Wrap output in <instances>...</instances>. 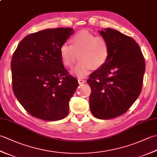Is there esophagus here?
<instances>
[{"label":"esophagus","instance_id":"esophagus-1","mask_svg":"<svg viewBox=\"0 0 157 157\" xmlns=\"http://www.w3.org/2000/svg\"><path fill=\"white\" fill-rule=\"evenodd\" d=\"M78 82H79V84H83V83H85L86 81L85 80V79H81V78H79L78 79Z\"/></svg>","mask_w":157,"mask_h":157}]
</instances>
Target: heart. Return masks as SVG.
I'll return each mask as SVG.
<instances>
[{
	"instance_id": "1",
	"label": "heart",
	"mask_w": 157,
	"mask_h": 157,
	"mask_svg": "<svg viewBox=\"0 0 157 157\" xmlns=\"http://www.w3.org/2000/svg\"><path fill=\"white\" fill-rule=\"evenodd\" d=\"M71 42V45L63 43L60 47V55L63 64L68 68L72 67L78 56L80 61L75 73L79 78L87 75L91 68H101L107 61L110 47L107 40L103 36H96L89 31L82 30L73 36Z\"/></svg>"
}]
</instances>
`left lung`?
<instances>
[{
	"mask_svg": "<svg viewBox=\"0 0 157 157\" xmlns=\"http://www.w3.org/2000/svg\"><path fill=\"white\" fill-rule=\"evenodd\" d=\"M100 33L109 44L107 61L90 75V108L95 117L110 119L123 115L142 91L144 56L130 36L111 28Z\"/></svg>",
	"mask_w": 157,
	"mask_h": 157,
	"instance_id": "obj_1",
	"label": "left lung"
}]
</instances>
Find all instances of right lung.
<instances>
[{
	"mask_svg": "<svg viewBox=\"0 0 157 157\" xmlns=\"http://www.w3.org/2000/svg\"><path fill=\"white\" fill-rule=\"evenodd\" d=\"M73 33L69 28L32 33L13 52V92L25 111L36 118L57 121L68 115L78 81L63 66L60 47Z\"/></svg>",
	"mask_w": 157,
	"mask_h": 157,
	"instance_id": "add662e5",
	"label": "right lung"
}]
</instances>
